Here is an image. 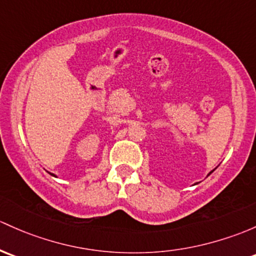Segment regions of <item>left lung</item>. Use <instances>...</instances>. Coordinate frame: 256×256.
Returning <instances> with one entry per match:
<instances>
[{"instance_id":"obj_1","label":"left lung","mask_w":256,"mask_h":256,"mask_svg":"<svg viewBox=\"0 0 256 256\" xmlns=\"http://www.w3.org/2000/svg\"><path fill=\"white\" fill-rule=\"evenodd\" d=\"M214 169H216V168H214ZM214 170H211V172H210V173H208V174H207V176H210V174H211V173H212V172H214Z\"/></svg>"}]
</instances>
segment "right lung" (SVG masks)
Returning a JSON list of instances; mask_svg holds the SVG:
<instances>
[{"instance_id":"obj_1","label":"right lung","mask_w":256,"mask_h":256,"mask_svg":"<svg viewBox=\"0 0 256 256\" xmlns=\"http://www.w3.org/2000/svg\"><path fill=\"white\" fill-rule=\"evenodd\" d=\"M50 174H51V176H55V178H58V176H55V174H52V173H50Z\"/></svg>"}]
</instances>
